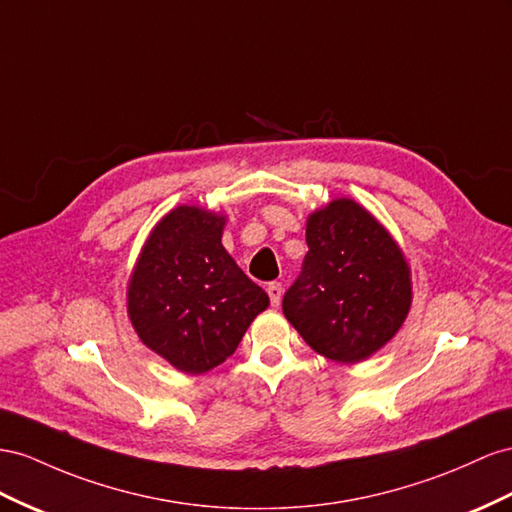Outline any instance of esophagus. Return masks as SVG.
<instances>
[{
	"label": "esophagus",
	"instance_id": "34e87169",
	"mask_svg": "<svg viewBox=\"0 0 512 512\" xmlns=\"http://www.w3.org/2000/svg\"><path fill=\"white\" fill-rule=\"evenodd\" d=\"M267 293H269V299H271V306H280V299H282V293H284L282 284L280 282H269Z\"/></svg>",
	"mask_w": 512,
	"mask_h": 512
}]
</instances>
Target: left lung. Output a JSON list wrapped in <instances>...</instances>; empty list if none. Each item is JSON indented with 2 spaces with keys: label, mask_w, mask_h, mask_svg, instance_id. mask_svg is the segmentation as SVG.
<instances>
[{
  "label": "left lung",
  "mask_w": 512,
  "mask_h": 512,
  "mask_svg": "<svg viewBox=\"0 0 512 512\" xmlns=\"http://www.w3.org/2000/svg\"><path fill=\"white\" fill-rule=\"evenodd\" d=\"M308 254L282 310L310 347L353 364L379 351L411 306L409 267L388 232L353 200L308 219Z\"/></svg>",
  "instance_id": "left-lung-1"
}]
</instances>
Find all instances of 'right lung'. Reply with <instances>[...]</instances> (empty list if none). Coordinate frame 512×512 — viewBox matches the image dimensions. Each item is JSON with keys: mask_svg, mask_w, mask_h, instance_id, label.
<instances>
[{"mask_svg": "<svg viewBox=\"0 0 512 512\" xmlns=\"http://www.w3.org/2000/svg\"><path fill=\"white\" fill-rule=\"evenodd\" d=\"M222 228L224 217L178 206L150 234L129 284L137 336L191 375L226 362L269 306L224 250Z\"/></svg>", "mask_w": 512, "mask_h": 512, "instance_id": "obj_1", "label": "right lung"}]
</instances>
